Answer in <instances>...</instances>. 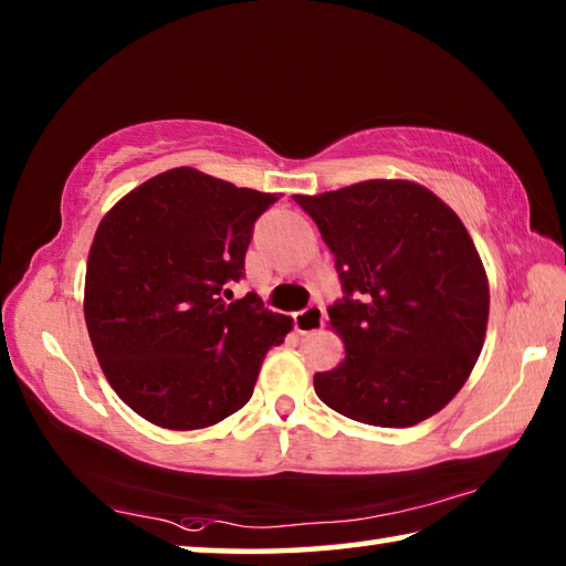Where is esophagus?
I'll list each match as a JSON object with an SVG mask.
<instances>
[{"instance_id":"34e87169","label":"esophagus","mask_w":566,"mask_h":566,"mask_svg":"<svg viewBox=\"0 0 566 566\" xmlns=\"http://www.w3.org/2000/svg\"><path fill=\"white\" fill-rule=\"evenodd\" d=\"M324 324V310L317 304H310L306 310L294 314V329L300 334H312L317 332Z\"/></svg>"}]
</instances>
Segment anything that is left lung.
<instances>
[{"instance_id": "8db88e82", "label": "left lung", "mask_w": 566, "mask_h": 566, "mask_svg": "<svg viewBox=\"0 0 566 566\" xmlns=\"http://www.w3.org/2000/svg\"><path fill=\"white\" fill-rule=\"evenodd\" d=\"M294 202L332 249L342 292L329 324L344 359L314 375L324 405L371 427L437 415L472 375L490 284L452 209L407 179H369Z\"/></svg>"}]
</instances>
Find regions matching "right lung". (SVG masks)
Wrapping results in <instances>:
<instances>
[{"instance_id": "1", "label": "right lung", "mask_w": 566, "mask_h": 566, "mask_svg": "<svg viewBox=\"0 0 566 566\" xmlns=\"http://www.w3.org/2000/svg\"><path fill=\"white\" fill-rule=\"evenodd\" d=\"M276 195L191 167L147 179L97 227L84 319L112 389L139 417L189 432L252 397L264 354L292 319L256 294L227 302L244 276L254 222Z\"/></svg>"}]
</instances>
